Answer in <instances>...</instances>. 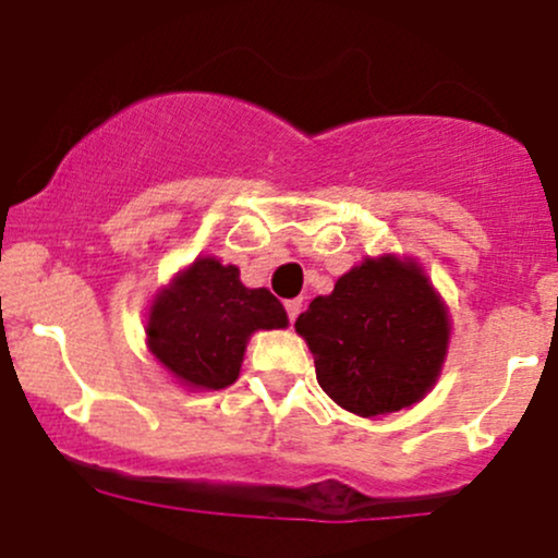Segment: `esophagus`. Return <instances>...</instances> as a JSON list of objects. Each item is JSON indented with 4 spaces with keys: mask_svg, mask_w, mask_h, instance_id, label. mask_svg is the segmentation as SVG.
Listing matches in <instances>:
<instances>
[{
    "mask_svg": "<svg viewBox=\"0 0 558 558\" xmlns=\"http://www.w3.org/2000/svg\"><path fill=\"white\" fill-rule=\"evenodd\" d=\"M302 311V300H289L286 302V313H289V320H296V315Z\"/></svg>",
    "mask_w": 558,
    "mask_h": 558,
    "instance_id": "34e87169",
    "label": "esophagus"
}]
</instances>
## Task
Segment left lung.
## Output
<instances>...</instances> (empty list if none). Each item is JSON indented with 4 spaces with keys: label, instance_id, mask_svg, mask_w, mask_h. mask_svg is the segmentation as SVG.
Wrapping results in <instances>:
<instances>
[{
    "label": "left lung",
    "instance_id": "1",
    "mask_svg": "<svg viewBox=\"0 0 558 558\" xmlns=\"http://www.w3.org/2000/svg\"><path fill=\"white\" fill-rule=\"evenodd\" d=\"M315 378L340 408L373 418L418 402L448 348V313L413 262L367 258L296 318Z\"/></svg>",
    "mask_w": 558,
    "mask_h": 558
}]
</instances>
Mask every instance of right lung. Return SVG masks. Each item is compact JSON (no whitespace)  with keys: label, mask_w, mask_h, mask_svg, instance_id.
<instances>
[{"label":"right lung","mask_w":558,"mask_h":558,"mask_svg":"<svg viewBox=\"0 0 558 558\" xmlns=\"http://www.w3.org/2000/svg\"><path fill=\"white\" fill-rule=\"evenodd\" d=\"M286 324L283 305L267 289H245L234 264L196 258L156 296L148 345L174 378L216 391L238 380L251 331Z\"/></svg>","instance_id":"right-lung-1"}]
</instances>
